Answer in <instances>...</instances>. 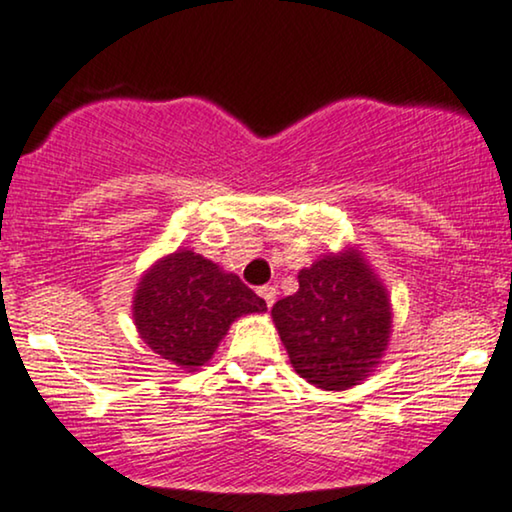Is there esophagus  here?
Returning a JSON list of instances; mask_svg holds the SVG:
<instances>
[{
  "instance_id": "esophagus-1",
  "label": "esophagus",
  "mask_w": 512,
  "mask_h": 512,
  "mask_svg": "<svg viewBox=\"0 0 512 512\" xmlns=\"http://www.w3.org/2000/svg\"><path fill=\"white\" fill-rule=\"evenodd\" d=\"M258 296H261L263 301H265V305H268V308H270V305L275 303L277 291H275V287H268V284H265V287H258Z\"/></svg>"
}]
</instances>
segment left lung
I'll use <instances>...</instances> for the list:
<instances>
[{"mask_svg": "<svg viewBox=\"0 0 512 512\" xmlns=\"http://www.w3.org/2000/svg\"><path fill=\"white\" fill-rule=\"evenodd\" d=\"M272 322L301 378L348 390L386 355L393 305L386 284L357 247L324 254L298 272V291L272 305Z\"/></svg>", "mask_w": 512, "mask_h": 512, "instance_id": "obj_1", "label": "left lung"}]
</instances>
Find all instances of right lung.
<instances>
[{
	"label": "right lung",
	"mask_w": 512,
	"mask_h": 512,
	"mask_svg": "<svg viewBox=\"0 0 512 512\" xmlns=\"http://www.w3.org/2000/svg\"><path fill=\"white\" fill-rule=\"evenodd\" d=\"M131 310L150 350L197 371L214 357L232 322L268 308L235 272L190 249H176L143 272Z\"/></svg>",
	"instance_id": "obj_1"
}]
</instances>
